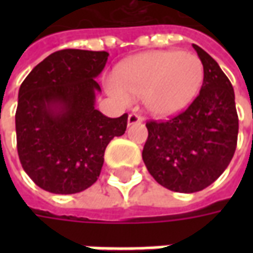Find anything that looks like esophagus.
Returning <instances> with one entry per match:
<instances>
[{
	"mask_svg": "<svg viewBox=\"0 0 253 253\" xmlns=\"http://www.w3.org/2000/svg\"><path fill=\"white\" fill-rule=\"evenodd\" d=\"M143 121V118L138 114H130L128 118H127V125L131 126V125H135V123H141Z\"/></svg>",
	"mask_w": 253,
	"mask_h": 253,
	"instance_id": "34e87169",
	"label": "esophagus"
}]
</instances>
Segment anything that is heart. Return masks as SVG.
<instances>
[{
	"label": "heart",
	"mask_w": 253,
	"mask_h": 253,
	"mask_svg": "<svg viewBox=\"0 0 253 253\" xmlns=\"http://www.w3.org/2000/svg\"><path fill=\"white\" fill-rule=\"evenodd\" d=\"M205 78V66L194 54L152 51L127 59L118 76L107 78L108 93L126 105L131 97H143L152 115L172 116L194 101Z\"/></svg>",
	"instance_id": "obj_1"
}]
</instances>
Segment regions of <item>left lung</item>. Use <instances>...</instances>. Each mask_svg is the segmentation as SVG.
<instances>
[{
  "mask_svg": "<svg viewBox=\"0 0 253 253\" xmlns=\"http://www.w3.org/2000/svg\"><path fill=\"white\" fill-rule=\"evenodd\" d=\"M205 66L199 94L181 114L146 123L142 159L149 173L165 188L191 194L217 180L237 146L239 116L234 90L221 67L192 44Z\"/></svg>",
  "mask_w": 253,
  "mask_h": 253,
  "instance_id": "left-lung-1",
  "label": "left lung"
}]
</instances>
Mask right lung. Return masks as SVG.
<instances>
[{
	"mask_svg": "<svg viewBox=\"0 0 253 253\" xmlns=\"http://www.w3.org/2000/svg\"><path fill=\"white\" fill-rule=\"evenodd\" d=\"M108 52L67 48L52 52L19 89L16 135L20 163L36 186L76 194L97 180L107 145L121 137L127 114L108 118L94 108V78Z\"/></svg>",
	"mask_w": 253,
	"mask_h": 253,
	"instance_id": "right-lung-1",
	"label": "right lung"
}]
</instances>
